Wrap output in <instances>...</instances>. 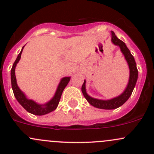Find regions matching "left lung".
Masks as SVG:
<instances>
[{"instance_id": "left-lung-1", "label": "left lung", "mask_w": 154, "mask_h": 154, "mask_svg": "<svg viewBox=\"0 0 154 154\" xmlns=\"http://www.w3.org/2000/svg\"><path fill=\"white\" fill-rule=\"evenodd\" d=\"M110 33H111L112 43L114 45L119 47L121 52L124 55L125 60H126L128 66H129V80H128V83L127 85L126 88L119 96L112 98L111 99H108V100H103V99H98L91 97L87 93L86 80H85L82 87V93H83L84 96L87 99V101L93 107H96V108L104 109V110H113V109L118 108L123 104H125L132 94V92L135 88L138 79V69L136 67L135 59H134V56L131 55V51L127 47L126 44L116 37L113 32L111 31Z\"/></svg>"}]
</instances>
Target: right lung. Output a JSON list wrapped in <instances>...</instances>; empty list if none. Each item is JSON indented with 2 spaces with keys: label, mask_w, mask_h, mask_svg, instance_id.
<instances>
[{
  "label": "right lung",
  "mask_w": 154,
  "mask_h": 154,
  "mask_svg": "<svg viewBox=\"0 0 154 154\" xmlns=\"http://www.w3.org/2000/svg\"><path fill=\"white\" fill-rule=\"evenodd\" d=\"M24 47L23 46L21 49V51L18 54V57H17L16 60L14 62L13 65H12V69H11V83H12V88L13 90L14 96L16 98L17 101H18L19 104L25 109L27 112H30L32 114L37 116H42L45 115V114L49 113V112L53 111L57 108L59 103L60 99H61V94H62L63 91H64V88L69 83V80H70V77H64L61 79L58 86L57 88L56 91H55V95L48 102L45 103V104H38L35 101L32 100V99H28L26 97V95L23 93L20 90V89L18 88V85H17V80L16 77H15V67H16L18 61H20V56H21L22 51Z\"/></svg>",
  "instance_id": "1"
}]
</instances>
